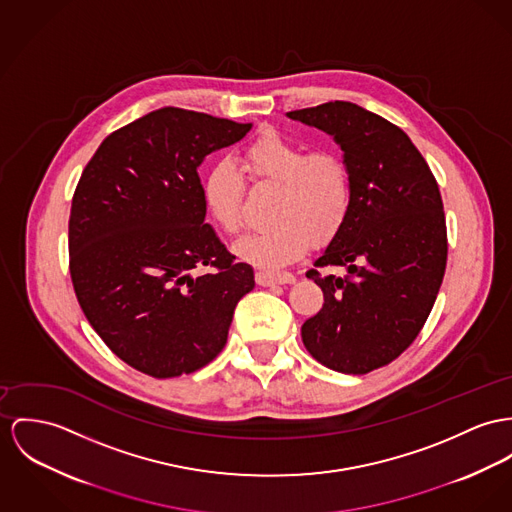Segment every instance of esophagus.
I'll use <instances>...</instances> for the list:
<instances>
[{
    "mask_svg": "<svg viewBox=\"0 0 512 512\" xmlns=\"http://www.w3.org/2000/svg\"><path fill=\"white\" fill-rule=\"evenodd\" d=\"M255 280L259 286H275V284H292L296 278L292 273H269V271H259L255 275Z\"/></svg>",
    "mask_w": 512,
    "mask_h": 512,
    "instance_id": "esophagus-1",
    "label": "esophagus"
}]
</instances>
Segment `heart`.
<instances>
[{"instance_id":"1","label":"heart","mask_w":512,"mask_h":512,"mask_svg":"<svg viewBox=\"0 0 512 512\" xmlns=\"http://www.w3.org/2000/svg\"><path fill=\"white\" fill-rule=\"evenodd\" d=\"M241 171L255 187L278 189L273 228L241 239L237 255L261 269L290 265L310 243L325 245L345 228L353 210L349 163L333 152H308L280 134H263L241 154ZM245 183L230 165H218L204 183V200L220 228L243 230Z\"/></svg>"}]
</instances>
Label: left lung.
Segmentation results:
<instances>
[{
	"label": "left lung",
	"mask_w": 512,
	"mask_h": 512,
	"mask_svg": "<svg viewBox=\"0 0 512 512\" xmlns=\"http://www.w3.org/2000/svg\"><path fill=\"white\" fill-rule=\"evenodd\" d=\"M288 117L331 134L354 181L345 228L306 273L323 306L302 341L323 366L368 374L409 349L433 310L448 257L442 197L429 163L390 120L349 101ZM327 266L348 275L323 276Z\"/></svg>",
	"instance_id": "8db88e82"
}]
</instances>
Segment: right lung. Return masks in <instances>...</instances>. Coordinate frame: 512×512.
Instances as JSON below:
<instances>
[{
    "label": "right lung",
    "mask_w": 512,
    "mask_h": 512,
    "mask_svg": "<svg viewBox=\"0 0 512 512\" xmlns=\"http://www.w3.org/2000/svg\"><path fill=\"white\" fill-rule=\"evenodd\" d=\"M249 130L163 107L109 134L79 177L68 224L79 306L120 360L152 378L212 362L255 286L204 224L198 177L202 159Z\"/></svg>",
    "instance_id": "1"
}]
</instances>
